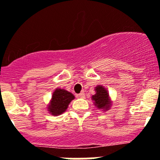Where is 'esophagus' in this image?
<instances>
[{
	"label": "esophagus",
	"mask_w": 160,
	"mask_h": 160,
	"mask_svg": "<svg viewBox=\"0 0 160 160\" xmlns=\"http://www.w3.org/2000/svg\"><path fill=\"white\" fill-rule=\"evenodd\" d=\"M77 97H80V98H84V97H85V94H84V92H80V94H78V95H77Z\"/></svg>",
	"instance_id": "1"
}]
</instances>
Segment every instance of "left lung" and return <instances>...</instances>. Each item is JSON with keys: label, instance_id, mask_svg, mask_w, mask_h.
I'll use <instances>...</instances> for the list:
<instances>
[{"label": "left lung", "instance_id": "left-lung-1", "mask_svg": "<svg viewBox=\"0 0 160 160\" xmlns=\"http://www.w3.org/2000/svg\"><path fill=\"white\" fill-rule=\"evenodd\" d=\"M96 92H97V93L92 97V100L94 101L95 105H97L98 109H109L111 103L109 99L108 92L101 85L96 87Z\"/></svg>", "mask_w": 160, "mask_h": 160}]
</instances>
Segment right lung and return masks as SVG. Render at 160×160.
<instances>
[{
	"label": "right lung",
	"mask_w": 160,
	"mask_h": 160,
	"mask_svg": "<svg viewBox=\"0 0 160 160\" xmlns=\"http://www.w3.org/2000/svg\"><path fill=\"white\" fill-rule=\"evenodd\" d=\"M73 99L74 96L72 93L64 89L57 88L53 92L51 105L48 107L49 112L54 116L63 113Z\"/></svg>",
	"instance_id": "obj_1"
}]
</instances>
